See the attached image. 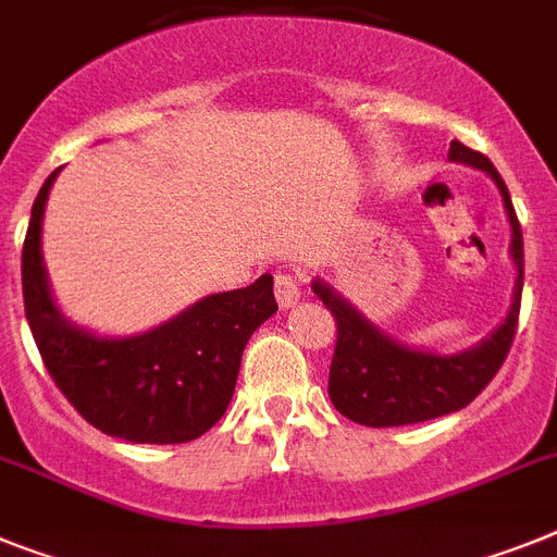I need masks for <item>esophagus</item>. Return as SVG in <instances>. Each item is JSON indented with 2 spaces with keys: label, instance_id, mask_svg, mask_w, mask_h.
I'll use <instances>...</instances> for the list:
<instances>
[{
  "label": "esophagus",
  "instance_id": "esophagus-1",
  "mask_svg": "<svg viewBox=\"0 0 557 557\" xmlns=\"http://www.w3.org/2000/svg\"><path fill=\"white\" fill-rule=\"evenodd\" d=\"M274 297H277L280 308L297 306L302 297V283L294 274H277V280H274Z\"/></svg>",
  "mask_w": 557,
  "mask_h": 557
}]
</instances>
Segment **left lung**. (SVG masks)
Wrapping results in <instances>:
<instances>
[{
	"label": "left lung",
	"instance_id": "8db88e82",
	"mask_svg": "<svg viewBox=\"0 0 557 557\" xmlns=\"http://www.w3.org/2000/svg\"><path fill=\"white\" fill-rule=\"evenodd\" d=\"M447 158L453 163L487 172L502 191L504 212L512 228L509 235V257L516 263L512 302L502 325L484 336L479 345L459 354H438V350L396 343L394 336H387L380 325H373L334 286L317 277L311 288L336 320L329 396L334 408L348 416L350 422L368 424V428H399V424H419L467 408L504 366L512 336H516L521 288H524V237H521L507 184L495 172L487 156H481L465 144L450 141Z\"/></svg>",
	"mask_w": 557,
	"mask_h": 557
}]
</instances>
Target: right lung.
I'll return each mask as SVG.
<instances>
[{
  "label": "right lung",
  "mask_w": 557,
  "mask_h": 557,
  "mask_svg": "<svg viewBox=\"0 0 557 557\" xmlns=\"http://www.w3.org/2000/svg\"><path fill=\"white\" fill-rule=\"evenodd\" d=\"M30 209L22 249L27 325L45 368L78 413L135 445H184L226 413L243 348L274 311V277L209 294L156 329L107 336L70 322L55 306L41 255V221L55 175Z\"/></svg>",
  "instance_id": "right-lung-1"
}]
</instances>
